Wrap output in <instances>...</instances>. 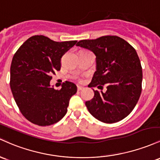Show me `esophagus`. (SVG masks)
<instances>
[{
  "mask_svg": "<svg viewBox=\"0 0 160 160\" xmlns=\"http://www.w3.org/2000/svg\"><path fill=\"white\" fill-rule=\"evenodd\" d=\"M77 88H78V91H82V90L83 89V87H82V86H78Z\"/></svg>",
  "mask_w": 160,
  "mask_h": 160,
  "instance_id": "esophagus-1",
  "label": "esophagus"
}]
</instances>
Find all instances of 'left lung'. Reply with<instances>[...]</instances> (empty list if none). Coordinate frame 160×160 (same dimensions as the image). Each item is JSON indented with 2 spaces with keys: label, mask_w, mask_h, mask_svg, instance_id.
<instances>
[{
  "label": "left lung",
  "mask_w": 160,
  "mask_h": 160,
  "mask_svg": "<svg viewBox=\"0 0 160 160\" xmlns=\"http://www.w3.org/2000/svg\"><path fill=\"white\" fill-rule=\"evenodd\" d=\"M76 46L96 56V72L90 88L107 86L105 92L94 90V98L85 102L89 112L105 123L123 119L133 110L141 94L142 67L135 49L115 35L82 40Z\"/></svg>",
  "instance_id": "8db88e82"
}]
</instances>
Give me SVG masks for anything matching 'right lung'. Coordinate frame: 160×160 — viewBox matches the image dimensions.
I'll use <instances>...</instances> for the list:
<instances>
[{"label":"right lung","instance_id":"add662e5","mask_svg":"<svg viewBox=\"0 0 160 160\" xmlns=\"http://www.w3.org/2000/svg\"><path fill=\"white\" fill-rule=\"evenodd\" d=\"M76 42H57L44 35H35L14 54L10 88L20 112L31 122L51 125L66 115L69 100L77 92L76 85L66 81L60 90H55L50 82L51 75L60 70L62 55Z\"/></svg>","mask_w":160,"mask_h":160}]
</instances>
